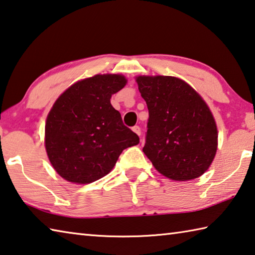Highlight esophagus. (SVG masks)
<instances>
[{"label":"esophagus","mask_w":255,"mask_h":255,"mask_svg":"<svg viewBox=\"0 0 255 255\" xmlns=\"http://www.w3.org/2000/svg\"><path fill=\"white\" fill-rule=\"evenodd\" d=\"M132 131L136 132L138 136H140V133H141V130H140V127L139 126H133L132 127Z\"/></svg>","instance_id":"obj_1"}]
</instances>
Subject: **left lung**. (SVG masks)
Listing matches in <instances>:
<instances>
[{
  "label": "left lung",
  "instance_id": "obj_1",
  "mask_svg": "<svg viewBox=\"0 0 255 255\" xmlns=\"http://www.w3.org/2000/svg\"><path fill=\"white\" fill-rule=\"evenodd\" d=\"M136 81L149 113L142 151L167 178L200 177L217 149L216 123L208 106L178 78L139 76Z\"/></svg>",
  "mask_w": 255,
  "mask_h": 255
}]
</instances>
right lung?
Segmentation results:
<instances>
[{"label":"right lung","mask_w":255,"mask_h":255,"mask_svg":"<svg viewBox=\"0 0 255 255\" xmlns=\"http://www.w3.org/2000/svg\"><path fill=\"white\" fill-rule=\"evenodd\" d=\"M122 75H96L73 83L51 108L45 149L51 165L68 182L88 184L107 175L124 149L139 137L123 123L110 98L126 86Z\"/></svg>","instance_id":"add662e5"}]
</instances>
